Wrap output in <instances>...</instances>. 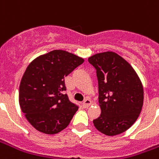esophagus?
<instances>
[{
	"instance_id": "obj_1",
	"label": "esophagus",
	"mask_w": 159,
	"mask_h": 159,
	"mask_svg": "<svg viewBox=\"0 0 159 159\" xmlns=\"http://www.w3.org/2000/svg\"><path fill=\"white\" fill-rule=\"evenodd\" d=\"M92 104V101L89 100V99H86V100H84L83 102V107H84V108H88L89 107H90V105Z\"/></svg>"
}]
</instances>
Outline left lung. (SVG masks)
Returning <instances> with one entry per match:
<instances>
[{"mask_svg":"<svg viewBox=\"0 0 159 159\" xmlns=\"http://www.w3.org/2000/svg\"><path fill=\"white\" fill-rule=\"evenodd\" d=\"M96 69L101 114L93 121L108 136L123 133L139 117L143 106V86L135 70L114 52L96 53L89 58Z\"/></svg>","mask_w":159,"mask_h":159,"instance_id":"1","label":"left lung"}]
</instances>
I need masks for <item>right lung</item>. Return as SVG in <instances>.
I'll return each mask as SVG.
<instances>
[{
  "mask_svg": "<svg viewBox=\"0 0 159 159\" xmlns=\"http://www.w3.org/2000/svg\"><path fill=\"white\" fill-rule=\"evenodd\" d=\"M84 59L64 50H53L30 62L19 85V101L26 119L36 129L53 134L66 129L78 107L70 102L65 77Z\"/></svg>",
  "mask_w": 159,
  "mask_h": 159,
  "instance_id": "add662e5",
  "label": "right lung"
}]
</instances>
